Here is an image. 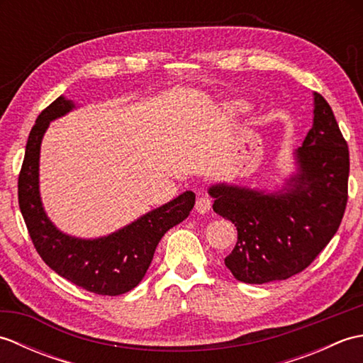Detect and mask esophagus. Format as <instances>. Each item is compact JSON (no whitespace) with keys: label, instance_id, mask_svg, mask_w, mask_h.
Listing matches in <instances>:
<instances>
[{"label":"esophagus","instance_id":"esophagus-1","mask_svg":"<svg viewBox=\"0 0 363 363\" xmlns=\"http://www.w3.org/2000/svg\"><path fill=\"white\" fill-rule=\"evenodd\" d=\"M211 207H212L211 199L207 198L206 195H199V196L196 198V204H195V211H196V212L206 213V212L211 211Z\"/></svg>","mask_w":363,"mask_h":363}]
</instances>
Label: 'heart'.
Instances as JSON below:
<instances>
[{
	"label": "heart",
	"mask_w": 363,
	"mask_h": 363,
	"mask_svg": "<svg viewBox=\"0 0 363 363\" xmlns=\"http://www.w3.org/2000/svg\"><path fill=\"white\" fill-rule=\"evenodd\" d=\"M230 109H235V111H240V109H243V104L242 103H235V104H230L229 106Z\"/></svg>",
	"instance_id": "heart-1"
}]
</instances>
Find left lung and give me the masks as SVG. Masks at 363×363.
Segmentation results:
<instances>
[{
    "label": "left lung",
    "mask_w": 363,
    "mask_h": 363,
    "mask_svg": "<svg viewBox=\"0 0 363 363\" xmlns=\"http://www.w3.org/2000/svg\"><path fill=\"white\" fill-rule=\"evenodd\" d=\"M296 172L267 191L221 182L209 189L213 211L237 228L225 259L237 281L289 279L309 267L340 226L348 201L350 151L334 112L313 94V125L293 152Z\"/></svg>",
    "instance_id": "obj_1"
}]
</instances>
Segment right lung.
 Wrapping results in <instances>:
<instances>
[{
	"label": "right lung",
	"mask_w": 363,
	"mask_h": 363,
	"mask_svg": "<svg viewBox=\"0 0 363 363\" xmlns=\"http://www.w3.org/2000/svg\"><path fill=\"white\" fill-rule=\"evenodd\" d=\"M59 96L38 115L28 137L25 160L18 176V204L28 233L43 262L64 279L96 295L117 296L137 287L168 229L186 220L195 206L194 191L142 215L115 233L98 238L64 234L46 215L38 189L42 138L50 123L74 109Z\"/></svg>",
	"instance_id": "obj_1"
}]
</instances>
